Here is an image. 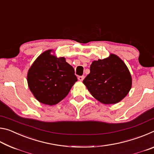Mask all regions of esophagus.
I'll return each mask as SVG.
<instances>
[{
  "instance_id": "1",
  "label": "esophagus",
  "mask_w": 154,
  "mask_h": 154,
  "mask_svg": "<svg viewBox=\"0 0 154 154\" xmlns=\"http://www.w3.org/2000/svg\"><path fill=\"white\" fill-rule=\"evenodd\" d=\"M84 76H79L78 77V79H79L80 82H82V81L84 79Z\"/></svg>"
}]
</instances>
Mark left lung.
Instances as JSON below:
<instances>
[{
	"label": "left lung",
	"instance_id": "obj_1",
	"mask_svg": "<svg viewBox=\"0 0 154 154\" xmlns=\"http://www.w3.org/2000/svg\"><path fill=\"white\" fill-rule=\"evenodd\" d=\"M94 97L103 104H116L126 96L132 86L126 65L115 54L94 61L90 72L83 81Z\"/></svg>",
	"mask_w": 154,
	"mask_h": 154
}]
</instances>
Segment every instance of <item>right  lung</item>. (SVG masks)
Segmentation results:
<instances>
[{
	"instance_id": "add662e5",
	"label": "right lung",
	"mask_w": 154,
	"mask_h": 154,
	"mask_svg": "<svg viewBox=\"0 0 154 154\" xmlns=\"http://www.w3.org/2000/svg\"><path fill=\"white\" fill-rule=\"evenodd\" d=\"M48 50L36 58L28 72V87L40 103H58L77 81L73 67L63 57L57 58Z\"/></svg>"
}]
</instances>
